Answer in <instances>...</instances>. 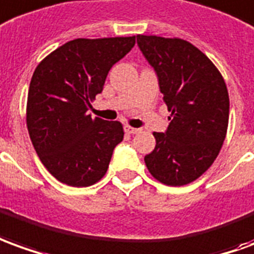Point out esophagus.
Returning a JSON list of instances; mask_svg holds the SVG:
<instances>
[{
	"label": "esophagus",
	"instance_id": "esophagus-1",
	"mask_svg": "<svg viewBox=\"0 0 254 254\" xmlns=\"http://www.w3.org/2000/svg\"><path fill=\"white\" fill-rule=\"evenodd\" d=\"M124 130H126V132L127 134H136V132H139V128H134V127H130V126H126L124 127Z\"/></svg>",
	"mask_w": 254,
	"mask_h": 254
}]
</instances>
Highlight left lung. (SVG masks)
I'll use <instances>...</instances> for the list:
<instances>
[{
	"mask_svg": "<svg viewBox=\"0 0 254 254\" xmlns=\"http://www.w3.org/2000/svg\"><path fill=\"white\" fill-rule=\"evenodd\" d=\"M136 44L157 75L171 112L167 131L153 132L156 147L145 164L164 185H188L222 149L230 112L227 86L215 64L188 41L136 35Z\"/></svg>",
	"mask_w": 254,
	"mask_h": 254,
	"instance_id": "8db88e82",
	"label": "left lung"
}]
</instances>
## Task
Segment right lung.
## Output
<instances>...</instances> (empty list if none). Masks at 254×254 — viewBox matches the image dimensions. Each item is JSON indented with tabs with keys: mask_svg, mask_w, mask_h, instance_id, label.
<instances>
[{
	"mask_svg": "<svg viewBox=\"0 0 254 254\" xmlns=\"http://www.w3.org/2000/svg\"><path fill=\"white\" fill-rule=\"evenodd\" d=\"M135 37L66 42L41 61L27 98V128L42 164L61 183L86 188L107 174L113 149L123 141L120 122L87 113L113 64Z\"/></svg>",
	"mask_w": 254,
	"mask_h": 254,
	"instance_id": "right-lung-1",
	"label": "right lung"
}]
</instances>
